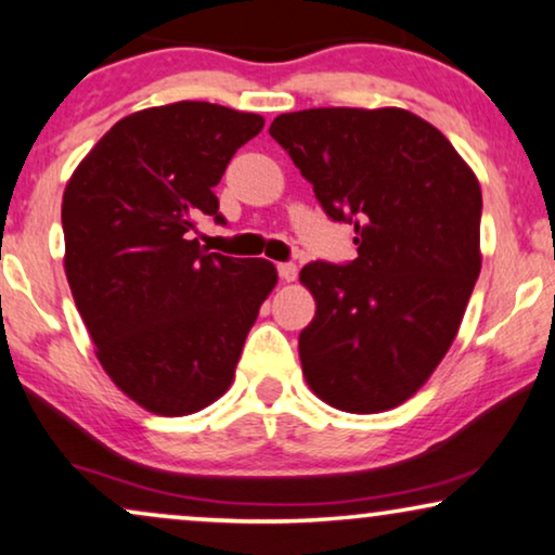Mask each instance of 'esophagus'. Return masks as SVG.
Returning a JSON list of instances; mask_svg holds the SVG:
<instances>
[{"mask_svg": "<svg viewBox=\"0 0 555 555\" xmlns=\"http://www.w3.org/2000/svg\"><path fill=\"white\" fill-rule=\"evenodd\" d=\"M279 269V276L284 279V282H294V279H297V263H292V261H286V263H279L276 266Z\"/></svg>", "mask_w": 555, "mask_h": 555, "instance_id": "1", "label": "esophagus"}]
</instances>
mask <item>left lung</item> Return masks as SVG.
I'll return each instance as SVG.
<instances>
[{
  "instance_id": "1",
  "label": "left lung",
  "mask_w": 555,
  "mask_h": 555,
  "mask_svg": "<svg viewBox=\"0 0 555 555\" xmlns=\"http://www.w3.org/2000/svg\"><path fill=\"white\" fill-rule=\"evenodd\" d=\"M269 134L358 246L352 261L299 273L317 301L299 335L309 388L339 411L393 409L441 363L475 289L477 177L403 108H307L273 118Z\"/></svg>"
}]
</instances>
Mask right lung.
Here are the masks:
<instances>
[{"mask_svg":"<svg viewBox=\"0 0 555 555\" xmlns=\"http://www.w3.org/2000/svg\"><path fill=\"white\" fill-rule=\"evenodd\" d=\"M258 114L180 101L114 124L63 195L65 273L103 371L146 411L188 416L231 388L243 343L276 286L266 258L192 238Z\"/></svg>","mask_w":555,"mask_h":555,"instance_id":"right-lung-1","label":"right lung"}]
</instances>
